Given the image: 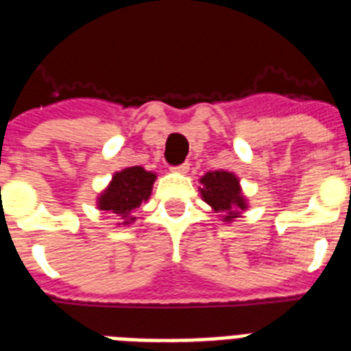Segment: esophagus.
I'll use <instances>...</instances> for the list:
<instances>
[{
    "label": "esophagus",
    "mask_w": 351,
    "mask_h": 351,
    "mask_svg": "<svg viewBox=\"0 0 351 351\" xmlns=\"http://www.w3.org/2000/svg\"><path fill=\"white\" fill-rule=\"evenodd\" d=\"M172 172H179V173H186L190 170V165L189 162H181V165H178V167H172L170 168Z\"/></svg>",
    "instance_id": "34e87169"
}]
</instances>
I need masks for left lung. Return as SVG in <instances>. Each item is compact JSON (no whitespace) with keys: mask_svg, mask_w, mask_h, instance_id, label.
<instances>
[{"mask_svg":"<svg viewBox=\"0 0 351 351\" xmlns=\"http://www.w3.org/2000/svg\"><path fill=\"white\" fill-rule=\"evenodd\" d=\"M203 189L201 195L206 203L214 208V212L223 215L224 221H232L239 217V210L246 208L245 197L241 195L239 179L234 173L215 170L201 178Z\"/></svg>","mask_w":351,"mask_h":351,"instance_id":"obj_1","label":"left lung"}]
</instances>
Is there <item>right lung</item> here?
Wrapping results in <instances>:
<instances>
[{
	"instance_id": "obj_1",
	"label": "right lung",
	"mask_w": 351,
	"mask_h": 351,
	"mask_svg": "<svg viewBox=\"0 0 351 351\" xmlns=\"http://www.w3.org/2000/svg\"><path fill=\"white\" fill-rule=\"evenodd\" d=\"M156 173L147 172L145 168H125L121 172L114 173L108 189L97 199V206L110 214L121 215V219H125L123 224L132 223L136 217H130V212L150 197Z\"/></svg>"
}]
</instances>
